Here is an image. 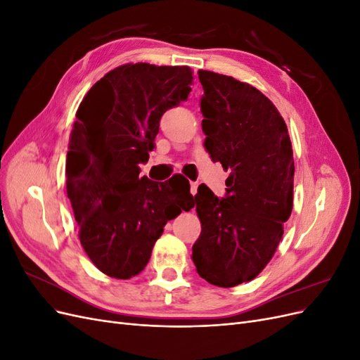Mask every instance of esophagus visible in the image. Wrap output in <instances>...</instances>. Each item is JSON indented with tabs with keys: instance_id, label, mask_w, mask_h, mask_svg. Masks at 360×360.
I'll use <instances>...</instances> for the list:
<instances>
[{
	"instance_id": "1",
	"label": "esophagus",
	"mask_w": 360,
	"mask_h": 360,
	"mask_svg": "<svg viewBox=\"0 0 360 360\" xmlns=\"http://www.w3.org/2000/svg\"><path fill=\"white\" fill-rule=\"evenodd\" d=\"M197 192H198V183H191V193L197 195Z\"/></svg>"
}]
</instances>
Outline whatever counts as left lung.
Returning a JSON list of instances; mask_svg holds the SVG:
<instances>
[{
  "label": "left lung",
  "mask_w": 360,
  "mask_h": 360,
  "mask_svg": "<svg viewBox=\"0 0 360 360\" xmlns=\"http://www.w3.org/2000/svg\"><path fill=\"white\" fill-rule=\"evenodd\" d=\"M204 147L230 176L224 198L200 184L195 195L201 234L192 246L198 275L230 288L259 275L292 210L294 159L276 106L233 76L198 70Z\"/></svg>",
  "instance_id": "8db88e82"
}]
</instances>
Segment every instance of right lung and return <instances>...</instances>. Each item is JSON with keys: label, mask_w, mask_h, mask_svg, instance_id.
Returning a JSON list of instances; mask_svg holds the SVG:
<instances>
[{"label": "right lung", "mask_w": 360, "mask_h": 360, "mask_svg": "<svg viewBox=\"0 0 360 360\" xmlns=\"http://www.w3.org/2000/svg\"><path fill=\"white\" fill-rule=\"evenodd\" d=\"M192 79L188 66L123 64L97 81L76 111L68 197L85 254L108 276L141 274L165 224L193 207L180 174L167 181L139 177L160 117L188 99Z\"/></svg>", "instance_id": "right-lung-1"}]
</instances>
